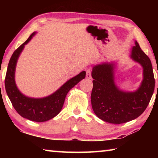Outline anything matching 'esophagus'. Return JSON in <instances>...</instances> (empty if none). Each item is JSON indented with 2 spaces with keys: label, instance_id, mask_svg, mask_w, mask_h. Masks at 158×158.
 Instances as JSON below:
<instances>
[{
  "label": "esophagus",
  "instance_id": "obj_1",
  "mask_svg": "<svg viewBox=\"0 0 158 158\" xmlns=\"http://www.w3.org/2000/svg\"><path fill=\"white\" fill-rule=\"evenodd\" d=\"M85 76H86V78L90 79L91 78V69H88L86 70V74H85Z\"/></svg>",
  "mask_w": 158,
  "mask_h": 158
}]
</instances>
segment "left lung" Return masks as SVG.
<instances>
[{
	"label": "left lung",
	"mask_w": 158,
	"mask_h": 158,
	"mask_svg": "<svg viewBox=\"0 0 158 158\" xmlns=\"http://www.w3.org/2000/svg\"><path fill=\"white\" fill-rule=\"evenodd\" d=\"M131 57L143 68V81L135 92H123L116 86L112 64L105 63L93 68L92 108L104 121L121 124L137 118L145 111L153 95L155 78L151 61L137 42L132 47Z\"/></svg>",
	"instance_id": "left-lung-1"
}]
</instances>
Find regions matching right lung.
Masks as SVG:
<instances>
[{
    "label": "right lung",
    "mask_w": 158,
    "mask_h": 158,
    "mask_svg": "<svg viewBox=\"0 0 158 158\" xmlns=\"http://www.w3.org/2000/svg\"><path fill=\"white\" fill-rule=\"evenodd\" d=\"M35 35L32 33L25 42L16 49L10 58L5 79V86L12 106L17 113L32 121L44 122L53 118L59 114L69 90L85 78V72L83 71L62 85L56 92L47 98H30L23 95L16 86L15 71L16 63L24 45L31 40Z\"/></svg>",
    "instance_id": "add662e5"
}]
</instances>
